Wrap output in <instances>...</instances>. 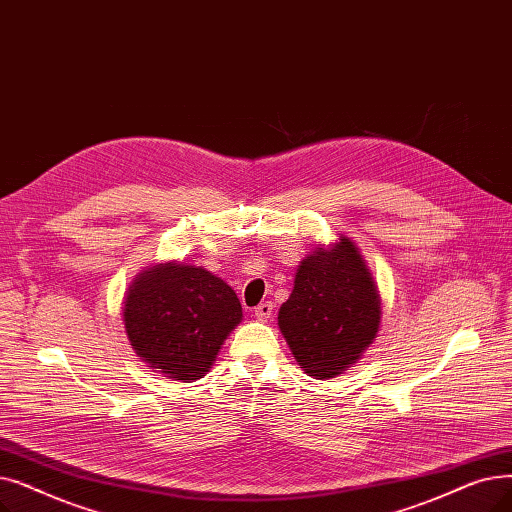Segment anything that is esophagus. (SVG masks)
I'll return each instance as SVG.
<instances>
[{
	"label": "esophagus",
	"mask_w": 512,
	"mask_h": 512,
	"mask_svg": "<svg viewBox=\"0 0 512 512\" xmlns=\"http://www.w3.org/2000/svg\"><path fill=\"white\" fill-rule=\"evenodd\" d=\"M272 309H274V305H272V301H263V303H259L253 311H255V318L259 320V322H268L270 320V316H272Z\"/></svg>",
	"instance_id": "obj_1"
}]
</instances>
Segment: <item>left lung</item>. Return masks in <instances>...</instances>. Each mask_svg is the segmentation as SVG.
Listing matches in <instances>:
<instances>
[{
	"label": "left lung",
	"mask_w": 512,
	"mask_h": 512,
	"mask_svg": "<svg viewBox=\"0 0 512 512\" xmlns=\"http://www.w3.org/2000/svg\"><path fill=\"white\" fill-rule=\"evenodd\" d=\"M381 316L379 284L358 244L341 234L299 263L278 328L305 374L328 381L362 358Z\"/></svg>",
	"instance_id": "8db88e82"
}]
</instances>
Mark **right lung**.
<instances>
[{
  "mask_svg": "<svg viewBox=\"0 0 512 512\" xmlns=\"http://www.w3.org/2000/svg\"><path fill=\"white\" fill-rule=\"evenodd\" d=\"M240 320L232 286L184 261L148 265L123 297L131 349L148 368L180 383L203 379Z\"/></svg>",
  "mask_w": 512,
  "mask_h": 512,
  "instance_id": "right-lung-1",
  "label": "right lung"
}]
</instances>
